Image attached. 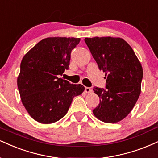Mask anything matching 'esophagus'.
<instances>
[{
	"instance_id": "34e87169",
	"label": "esophagus",
	"mask_w": 158,
	"mask_h": 158,
	"mask_svg": "<svg viewBox=\"0 0 158 158\" xmlns=\"http://www.w3.org/2000/svg\"><path fill=\"white\" fill-rule=\"evenodd\" d=\"M85 93H91V92H92V89H91L90 87H85Z\"/></svg>"
}]
</instances>
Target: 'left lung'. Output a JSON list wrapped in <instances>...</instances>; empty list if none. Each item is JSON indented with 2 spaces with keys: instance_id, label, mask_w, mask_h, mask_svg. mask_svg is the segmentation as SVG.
I'll return each mask as SVG.
<instances>
[{
  "instance_id": "left-lung-1",
  "label": "left lung",
  "mask_w": 158,
  "mask_h": 158,
  "mask_svg": "<svg viewBox=\"0 0 158 158\" xmlns=\"http://www.w3.org/2000/svg\"><path fill=\"white\" fill-rule=\"evenodd\" d=\"M84 40L99 69L106 73V89H93L100 97L93 114L102 122L116 123L130 114L139 99L142 66L123 39L106 36Z\"/></svg>"
}]
</instances>
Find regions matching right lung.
I'll list each match as a JSON object with an SVG mask.
<instances>
[{"instance_id":"right-lung-1","label":"right lung","mask_w":158,"mask_h":158,"mask_svg":"<svg viewBox=\"0 0 158 158\" xmlns=\"http://www.w3.org/2000/svg\"><path fill=\"white\" fill-rule=\"evenodd\" d=\"M80 38L48 37L41 40L23 58L17 77L21 101L31 117L42 124L63 118L84 86L58 77L69 69L70 54Z\"/></svg>"}]
</instances>
